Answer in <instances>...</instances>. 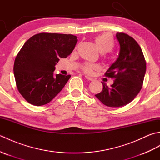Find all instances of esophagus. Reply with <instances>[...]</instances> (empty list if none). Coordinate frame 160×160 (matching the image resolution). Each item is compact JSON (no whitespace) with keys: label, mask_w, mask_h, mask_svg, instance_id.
Listing matches in <instances>:
<instances>
[{"label":"esophagus","mask_w":160,"mask_h":160,"mask_svg":"<svg viewBox=\"0 0 160 160\" xmlns=\"http://www.w3.org/2000/svg\"><path fill=\"white\" fill-rule=\"evenodd\" d=\"M85 78H86V79H87L88 80H90V81L93 80V78H91V77H89V76H85Z\"/></svg>","instance_id":"1"}]
</instances>
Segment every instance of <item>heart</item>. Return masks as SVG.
Returning <instances> with one entry per match:
<instances>
[{"label":"heart","instance_id":"b5f03b06","mask_svg":"<svg viewBox=\"0 0 160 160\" xmlns=\"http://www.w3.org/2000/svg\"><path fill=\"white\" fill-rule=\"evenodd\" d=\"M95 43L98 49L101 53H107L111 52L113 48V41L112 40L111 36L108 33H103L100 36H97L95 38ZM82 71L87 74H91L93 70L98 69V66L93 64H86L82 67Z\"/></svg>","mask_w":160,"mask_h":160}]
</instances>
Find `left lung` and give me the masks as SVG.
<instances>
[{
  "mask_svg": "<svg viewBox=\"0 0 160 160\" xmlns=\"http://www.w3.org/2000/svg\"><path fill=\"white\" fill-rule=\"evenodd\" d=\"M120 53L115 62L106 71L105 76L113 78L108 87L102 83L103 89L96 97L110 107H120L130 103L140 92L147 69L143 52L138 43L124 33H117Z\"/></svg>",
  "mask_w": 160,
  "mask_h": 160,
  "instance_id": "obj_1",
  "label": "left lung"
}]
</instances>
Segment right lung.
<instances>
[{
	"label": "right lung",
	"instance_id": "obj_1",
	"mask_svg": "<svg viewBox=\"0 0 160 160\" xmlns=\"http://www.w3.org/2000/svg\"><path fill=\"white\" fill-rule=\"evenodd\" d=\"M77 41L71 34L40 33L24 44L16 57L13 73L17 89L29 103L47 104L63 89L71 76H54L55 65L70 55Z\"/></svg>",
	"mask_w": 160,
	"mask_h": 160
}]
</instances>
